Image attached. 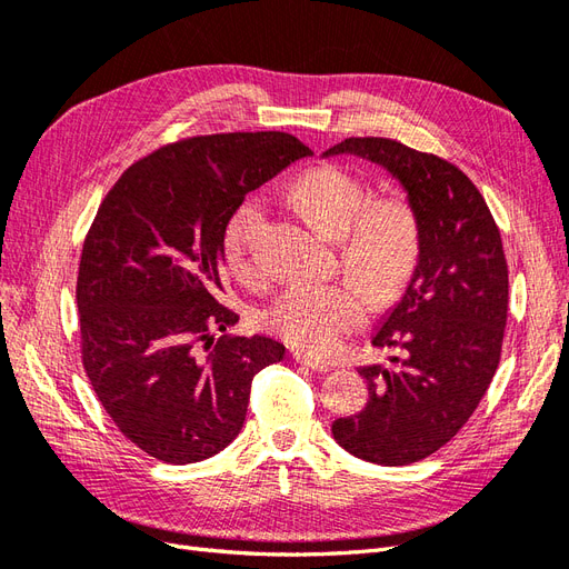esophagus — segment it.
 Returning <instances> with one entry per match:
<instances>
[{"mask_svg":"<svg viewBox=\"0 0 569 569\" xmlns=\"http://www.w3.org/2000/svg\"><path fill=\"white\" fill-rule=\"evenodd\" d=\"M295 360L299 366H303V368H308V370H313V372H330V366H325V363H318V360H313V358H308L306 353H295Z\"/></svg>","mask_w":569,"mask_h":569,"instance_id":"esophagus-1","label":"esophagus"}]
</instances>
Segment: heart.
I'll list each match as a JSON object with an SVG mask.
<instances>
[{
  "label": "heart",
  "instance_id": "b5f03b06",
  "mask_svg": "<svg viewBox=\"0 0 569 569\" xmlns=\"http://www.w3.org/2000/svg\"><path fill=\"white\" fill-rule=\"evenodd\" d=\"M291 197L327 237L341 239L339 258L356 282H295L263 308L266 330L308 356H332L341 339L366 318L368 298L389 303L401 295L418 261L420 230L412 206L401 197L370 201V189L337 166L303 173ZM266 211L249 197L228 222L226 258L247 284L263 280L261 242Z\"/></svg>",
  "mask_w": 569,
  "mask_h": 569
}]
</instances>
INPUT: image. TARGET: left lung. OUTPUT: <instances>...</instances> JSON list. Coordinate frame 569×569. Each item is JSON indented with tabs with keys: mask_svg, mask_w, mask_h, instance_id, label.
I'll list each match as a JSON object with an SVG mask.
<instances>
[{
	"mask_svg": "<svg viewBox=\"0 0 569 569\" xmlns=\"http://www.w3.org/2000/svg\"><path fill=\"white\" fill-rule=\"evenodd\" d=\"M353 153L401 182L418 218V263L372 335L399 349L363 366L368 403L332 422L341 449L368 462H418L451 441L487 393L501 360L508 266L485 197L453 163L387 137H349L322 157Z\"/></svg>",
	"mask_w": 569,
	"mask_h": 569,
	"instance_id": "1",
	"label": "left lung"
}]
</instances>
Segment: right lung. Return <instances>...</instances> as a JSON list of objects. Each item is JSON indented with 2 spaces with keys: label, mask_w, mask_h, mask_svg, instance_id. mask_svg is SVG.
<instances>
[{
  "label": "right lung",
  "mask_w": 569,
  "mask_h": 569,
  "mask_svg": "<svg viewBox=\"0 0 569 569\" xmlns=\"http://www.w3.org/2000/svg\"><path fill=\"white\" fill-rule=\"evenodd\" d=\"M311 149L287 132L189 137L130 166L101 201L78 272L82 366L134 446L173 465L220 453L251 380L280 363L270 337H216L228 222L249 192Z\"/></svg>",
  "instance_id": "add662e5"
}]
</instances>
